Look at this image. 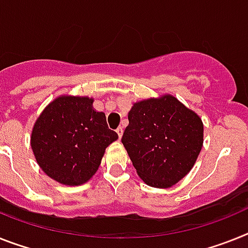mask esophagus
Listing matches in <instances>:
<instances>
[{
    "mask_svg": "<svg viewBox=\"0 0 248 248\" xmlns=\"http://www.w3.org/2000/svg\"><path fill=\"white\" fill-rule=\"evenodd\" d=\"M116 132H117L118 137H120V139H121V137H122V135H124V127H121V126H120V127H118L117 130H116Z\"/></svg>",
    "mask_w": 248,
    "mask_h": 248,
    "instance_id": "obj_1",
    "label": "esophagus"
}]
</instances>
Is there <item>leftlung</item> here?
<instances>
[{"label": "left lung", "instance_id": "8db88e82", "mask_svg": "<svg viewBox=\"0 0 248 248\" xmlns=\"http://www.w3.org/2000/svg\"><path fill=\"white\" fill-rule=\"evenodd\" d=\"M137 174L155 188L184 178L203 146V124L172 95L135 103L122 136Z\"/></svg>", "mask_w": 248, "mask_h": 248}]
</instances>
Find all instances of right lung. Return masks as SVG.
Segmentation results:
<instances>
[{
  "mask_svg": "<svg viewBox=\"0 0 248 248\" xmlns=\"http://www.w3.org/2000/svg\"><path fill=\"white\" fill-rule=\"evenodd\" d=\"M88 97H59L43 111L31 147L43 171L64 185H80L97 171L106 147L118 139Z\"/></svg>",
  "mask_w": 248,
  "mask_h": 248,
  "instance_id": "1",
  "label": "right lung"
}]
</instances>
